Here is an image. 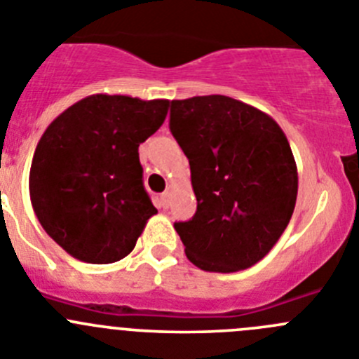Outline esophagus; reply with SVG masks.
Returning <instances> with one entry per match:
<instances>
[{
	"mask_svg": "<svg viewBox=\"0 0 359 359\" xmlns=\"http://www.w3.org/2000/svg\"><path fill=\"white\" fill-rule=\"evenodd\" d=\"M157 203H159L161 209H168V205H170L168 193H163V195H161L159 198H157Z\"/></svg>",
	"mask_w": 359,
	"mask_h": 359,
	"instance_id": "1",
	"label": "esophagus"
}]
</instances>
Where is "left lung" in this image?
Listing matches in <instances>:
<instances>
[{
  "instance_id": "left-lung-1",
  "label": "left lung",
  "mask_w": 359,
  "mask_h": 359,
  "mask_svg": "<svg viewBox=\"0 0 359 359\" xmlns=\"http://www.w3.org/2000/svg\"><path fill=\"white\" fill-rule=\"evenodd\" d=\"M170 130L189 159L193 219L175 223L189 262L209 273L255 266L297 198L289 140L267 113L226 95L172 100Z\"/></svg>"
}]
</instances>
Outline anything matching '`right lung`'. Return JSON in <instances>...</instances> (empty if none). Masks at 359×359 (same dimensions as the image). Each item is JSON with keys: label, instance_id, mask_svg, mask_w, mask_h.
I'll return each mask as SVG.
<instances>
[{"label": "right lung", "instance_id": "right-lung-1", "mask_svg": "<svg viewBox=\"0 0 359 359\" xmlns=\"http://www.w3.org/2000/svg\"><path fill=\"white\" fill-rule=\"evenodd\" d=\"M170 100L95 93L43 130L29 170L40 225L74 259L111 264L136 246L157 214L143 187L140 143L168 115Z\"/></svg>", "mask_w": 359, "mask_h": 359}]
</instances>
